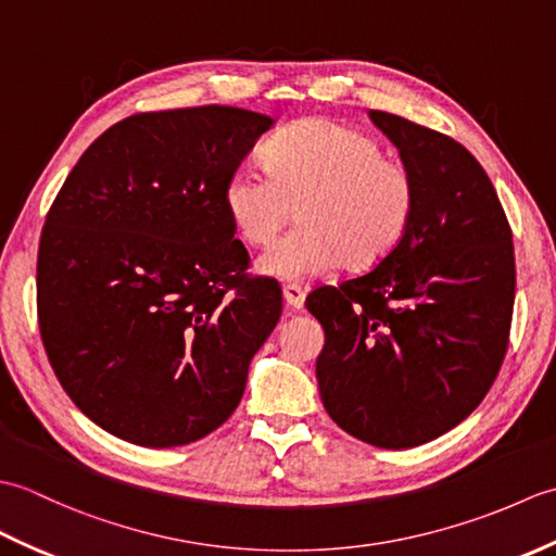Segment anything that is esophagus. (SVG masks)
Returning <instances> with one entry per match:
<instances>
[{
  "instance_id": "esophagus-1",
  "label": "esophagus",
  "mask_w": 556,
  "mask_h": 556,
  "mask_svg": "<svg viewBox=\"0 0 556 556\" xmlns=\"http://www.w3.org/2000/svg\"><path fill=\"white\" fill-rule=\"evenodd\" d=\"M281 293H285V303L289 305L291 311H301L303 308V303H305L303 287H299V285H285Z\"/></svg>"
}]
</instances>
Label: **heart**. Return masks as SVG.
<instances>
[{
  "instance_id": "b5f03b06",
  "label": "heart",
  "mask_w": 556,
  "mask_h": 556,
  "mask_svg": "<svg viewBox=\"0 0 556 556\" xmlns=\"http://www.w3.org/2000/svg\"><path fill=\"white\" fill-rule=\"evenodd\" d=\"M265 167L236 169L224 186L233 231L267 245L296 207V231L257 257L255 269L281 281L323 275L341 263L368 271L410 229L418 188L404 162L384 157L370 136L329 119H303L265 148Z\"/></svg>"
}]
</instances>
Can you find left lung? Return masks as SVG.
Masks as SVG:
<instances>
[{"mask_svg":"<svg viewBox=\"0 0 556 556\" xmlns=\"http://www.w3.org/2000/svg\"><path fill=\"white\" fill-rule=\"evenodd\" d=\"M418 188L382 265L305 305L325 329L315 375L341 430L410 448L466 420L497 377L516 293L511 229L485 169L454 138L370 112Z\"/></svg>","mask_w":556,"mask_h":556,"instance_id":"1","label":"left lung"}]
</instances>
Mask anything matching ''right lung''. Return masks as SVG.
Wrapping results in <instances>:
<instances>
[{"label":"right lung","mask_w":556,"mask_h":556,"mask_svg":"<svg viewBox=\"0 0 556 556\" xmlns=\"http://www.w3.org/2000/svg\"><path fill=\"white\" fill-rule=\"evenodd\" d=\"M275 119L134 114L83 152L47 212L38 323L71 401L138 446L191 444L239 406L281 291L248 279L224 186Z\"/></svg>","instance_id":"1"}]
</instances>
